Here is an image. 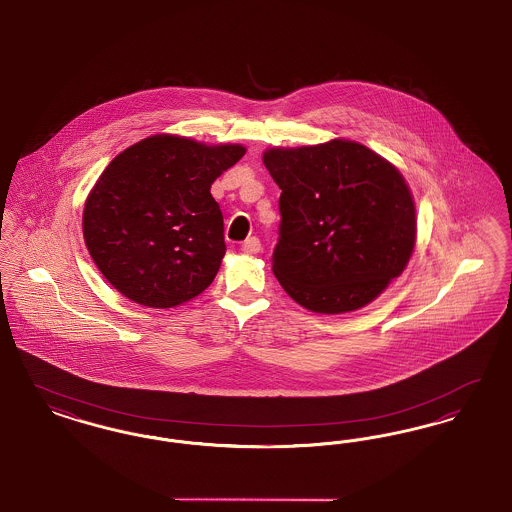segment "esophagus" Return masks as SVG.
I'll return each mask as SVG.
<instances>
[{"label": "esophagus", "instance_id": "obj_1", "mask_svg": "<svg viewBox=\"0 0 512 512\" xmlns=\"http://www.w3.org/2000/svg\"><path fill=\"white\" fill-rule=\"evenodd\" d=\"M242 251H244V253H249V255L259 253V251H261V240H259V238H255V236L247 238L244 244H242Z\"/></svg>", "mask_w": 512, "mask_h": 512}]
</instances>
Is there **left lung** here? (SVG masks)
Here are the masks:
<instances>
[{"label": "left lung", "instance_id": "left-lung-1", "mask_svg": "<svg viewBox=\"0 0 512 512\" xmlns=\"http://www.w3.org/2000/svg\"><path fill=\"white\" fill-rule=\"evenodd\" d=\"M263 163L282 190L272 270L313 313L365 307L413 255V195L401 172L349 140L268 149Z\"/></svg>", "mask_w": 512, "mask_h": 512}]
</instances>
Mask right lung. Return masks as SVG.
I'll list each match as a JSON object with an SVG mask.
<instances>
[{
  "label": "right lung",
  "mask_w": 512,
  "mask_h": 512,
  "mask_svg": "<svg viewBox=\"0 0 512 512\" xmlns=\"http://www.w3.org/2000/svg\"><path fill=\"white\" fill-rule=\"evenodd\" d=\"M242 146L151 136L124 149L88 195L82 228L109 284L134 303L169 309L203 292L224 257V222L211 184Z\"/></svg>",
  "instance_id": "right-lung-1"
}]
</instances>
